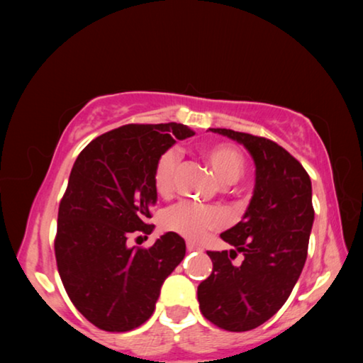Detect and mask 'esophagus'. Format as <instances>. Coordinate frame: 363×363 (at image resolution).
I'll list each match as a JSON object with an SVG mask.
<instances>
[{"label": "esophagus", "mask_w": 363, "mask_h": 363, "mask_svg": "<svg viewBox=\"0 0 363 363\" xmlns=\"http://www.w3.org/2000/svg\"><path fill=\"white\" fill-rule=\"evenodd\" d=\"M187 250L189 251H195V250H200V247L194 242H187Z\"/></svg>", "instance_id": "1"}]
</instances>
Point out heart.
Instances as JSON below:
<instances>
[{"instance_id":"1","label":"heart","mask_w":363,"mask_h":363,"mask_svg":"<svg viewBox=\"0 0 363 363\" xmlns=\"http://www.w3.org/2000/svg\"><path fill=\"white\" fill-rule=\"evenodd\" d=\"M201 155L220 184H225V186L233 184L243 174L245 158L235 147L227 144L208 145L201 150ZM177 162H179V157L176 150L164 152L158 158L153 181H155V187L160 194H168L173 189ZM224 220L225 216L220 208L190 203V201H182V203L168 208L162 218L164 229L179 233L190 240H200L205 237L206 230L218 229L224 224Z\"/></svg>"}]
</instances>
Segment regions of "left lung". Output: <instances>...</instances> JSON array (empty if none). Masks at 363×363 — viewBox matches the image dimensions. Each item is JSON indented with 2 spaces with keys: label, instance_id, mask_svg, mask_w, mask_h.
<instances>
[{
  "label": "left lung",
  "instance_id": "1",
  "mask_svg": "<svg viewBox=\"0 0 363 363\" xmlns=\"http://www.w3.org/2000/svg\"><path fill=\"white\" fill-rule=\"evenodd\" d=\"M210 131L242 144L256 177L242 220L220 233L233 248L206 251L213 272L196 296L201 314L219 328L248 331L285 304L303 272L314 224L312 184L303 164L272 140L223 128ZM238 252L244 259L233 264Z\"/></svg>",
  "mask_w": 363,
  "mask_h": 363
}]
</instances>
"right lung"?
Instances as JSON below:
<instances>
[{"mask_svg": "<svg viewBox=\"0 0 363 363\" xmlns=\"http://www.w3.org/2000/svg\"><path fill=\"white\" fill-rule=\"evenodd\" d=\"M190 136L181 123L125 125L91 140L73 164L54 250L67 294L97 328L130 331L149 320L163 281L186 256L176 232L147 250L128 247V238L152 233L158 158Z\"/></svg>", "mask_w": 363, "mask_h": 363, "instance_id": "obj_1", "label": "right lung"}]
</instances>
